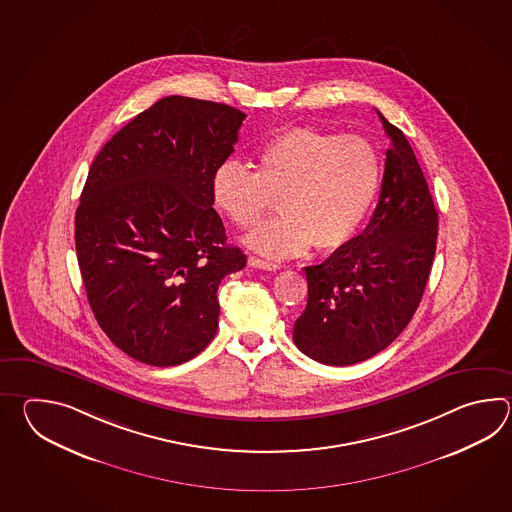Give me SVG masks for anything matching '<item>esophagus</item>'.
I'll list each match as a JSON object with an SVG mask.
<instances>
[{"instance_id":"1","label":"esophagus","mask_w":512,"mask_h":512,"mask_svg":"<svg viewBox=\"0 0 512 512\" xmlns=\"http://www.w3.org/2000/svg\"><path fill=\"white\" fill-rule=\"evenodd\" d=\"M249 265L256 267V269H263V271H278L280 269V263L261 260V258H256V256H249Z\"/></svg>"}]
</instances>
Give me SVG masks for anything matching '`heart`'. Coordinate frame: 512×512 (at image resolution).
<instances>
[{"label":"heart","instance_id":"obj_1","mask_svg":"<svg viewBox=\"0 0 512 512\" xmlns=\"http://www.w3.org/2000/svg\"><path fill=\"white\" fill-rule=\"evenodd\" d=\"M381 181L375 148L360 137L298 126L265 142L256 172L238 161L219 164L212 199L238 229H251L278 199L282 218L245 238L269 258H293L315 245L344 249L370 214Z\"/></svg>","mask_w":512,"mask_h":512}]
</instances>
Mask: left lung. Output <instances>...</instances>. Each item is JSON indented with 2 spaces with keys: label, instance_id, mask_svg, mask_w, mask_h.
I'll return each mask as SVG.
<instances>
[{
  "label": "left lung",
  "instance_id": "1",
  "mask_svg": "<svg viewBox=\"0 0 512 512\" xmlns=\"http://www.w3.org/2000/svg\"><path fill=\"white\" fill-rule=\"evenodd\" d=\"M379 119L390 148L373 218L344 249L305 267L307 305L294 344L327 366L388 348L412 320L434 261L439 223L425 174L403 131Z\"/></svg>",
  "mask_w": 512,
  "mask_h": 512
}]
</instances>
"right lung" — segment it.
I'll return each mask as SVG.
<instances>
[{
	"label": "right lung",
	"mask_w": 512,
	"mask_h": 512,
	"mask_svg": "<svg viewBox=\"0 0 512 512\" xmlns=\"http://www.w3.org/2000/svg\"><path fill=\"white\" fill-rule=\"evenodd\" d=\"M243 119L227 104L164 97L89 168L75 218L87 300L109 340L139 362L177 366L207 348L219 283L247 265L210 190Z\"/></svg>",
	"instance_id": "1"
}]
</instances>
